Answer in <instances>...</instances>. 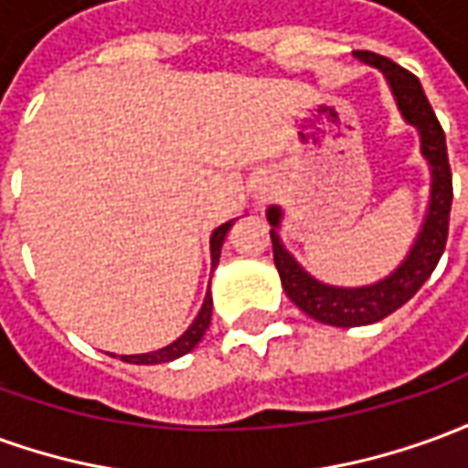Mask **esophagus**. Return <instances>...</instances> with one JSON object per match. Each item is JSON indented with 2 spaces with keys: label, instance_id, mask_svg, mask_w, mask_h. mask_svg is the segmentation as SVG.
<instances>
[{
  "label": "esophagus",
  "instance_id": "1",
  "mask_svg": "<svg viewBox=\"0 0 468 468\" xmlns=\"http://www.w3.org/2000/svg\"><path fill=\"white\" fill-rule=\"evenodd\" d=\"M268 195H271L268 187H258V190H255V200H258V205H263L265 200H268Z\"/></svg>",
  "mask_w": 468,
  "mask_h": 468
}]
</instances>
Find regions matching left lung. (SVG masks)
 Returning a JSON list of instances; mask_svg holds the SVG:
<instances>
[{"label": "left lung", "instance_id": "8db88e82", "mask_svg": "<svg viewBox=\"0 0 468 468\" xmlns=\"http://www.w3.org/2000/svg\"><path fill=\"white\" fill-rule=\"evenodd\" d=\"M356 59L363 65L376 67L391 87L396 107L406 122L416 127L421 140V154L431 170V195L429 207L423 215L421 230L413 240L411 250L406 253L396 271L376 281V283L358 285V288H341L318 281L285 250L278 228L283 223V207L271 205L268 207V223H271V240H273V261L281 275L285 295L293 301L305 315L314 321L335 328H353V325H368L391 315L406 301H411L416 291L421 288L433 268L441 258L449 235V213H452V167L446 154V134L441 124L433 115L429 100L423 95L419 77L403 69L391 59L373 52H356Z\"/></svg>", "mask_w": 468, "mask_h": 468}]
</instances>
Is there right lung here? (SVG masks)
Listing matches in <instances>:
<instances>
[{"mask_svg":"<svg viewBox=\"0 0 468 468\" xmlns=\"http://www.w3.org/2000/svg\"><path fill=\"white\" fill-rule=\"evenodd\" d=\"M235 220H228L220 228H215L213 235H210V261H213V268L220 261V248H223V240L228 230L233 228ZM210 315H213V295L210 291L205 293L203 308H200V314L195 315V321L190 324V328L185 331L177 341H173L170 346H165V348H157V351L150 353H134V356H120V361L124 363H137V366H154V363H170L175 358H180L185 353H190L195 346L200 344V338L205 335V331L210 328Z\"/></svg>","mask_w":468,"mask_h":468,"instance_id":"1","label":"right lung"}]
</instances>
